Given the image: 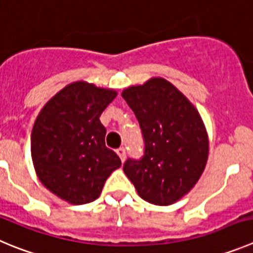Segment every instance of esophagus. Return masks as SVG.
Listing matches in <instances>:
<instances>
[{"instance_id": "esophagus-1", "label": "esophagus", "mask_w": 253, "mask_h": 253, "mask_svg": "<svg viewBox=\"0 0 253 253\" xmlns=\"http://www.w3.org/2000/svg\"><path fill=\"white\" fill-rule=\"evenodd\" d=\"M117 154L119 155V158L122 159V162H124L125 157H126V150H125V148H119V149H117Z\"/></svg>"}]
</instances>
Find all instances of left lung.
I'll return each instance as SVG.
<instances>
[{"instance_id": "1", "label": "left lung", "mask_w": 253, "mask_h": 253, "mask_svg": "<svg viewBox=\"0 0 253 253\" xmlns=\"http://www.w3.org/2000/svg\"><path fill=\"white\" fill-rule=\"evenodd\" d=\"M122 96L144 140L142 158H128L123 170L144 201L172 205L193 188L207 163L208 136L199 113L162 78L128 87Z\"/></svg>"}]
</instances>
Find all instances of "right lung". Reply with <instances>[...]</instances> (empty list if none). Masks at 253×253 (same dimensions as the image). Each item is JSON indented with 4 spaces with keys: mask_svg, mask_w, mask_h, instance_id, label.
<instances>
[{
    "mask_svg": "<svg viewBox=\"0 0 253 253\" xmlns=\"http://www.w3.org/2000/svg\"><path fill=\"white\" fill-rule=\"evenodd\" d=\"M117 92L84 81L65 86L35 122L31 157L37 177L50 192L73 205L95 201L113 170L122 166L106 148L100 115Z\"/></svg>",
    "mask_w": 253,
    "mask_h": 253,
    "instance_id": "1",
    "label": "right lung"
}]
</instances>
